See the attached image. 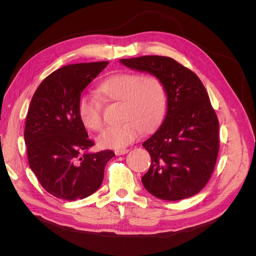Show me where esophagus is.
Masks as SVG:
<instances>
[{
  "label": "esophagus",
  "instance_id": "1",
  "mask_svg": "<svg viewBox=\"0 0 256 256\" xmlns=\"http://www.w3.org/2000/svg\"><path fill=\"white\" fill-rule=\"evenodd\" d=\"M128 152L127 148H122V150H115V154L116 156H120V154H125Z\"/></svg>",
  "mask_w": 256,
  "mask_h": 256
}]
</instances>
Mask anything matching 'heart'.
<instances>
[{
	"label": "heart",
	"mask_w": 256,
	"mask_h": 256,
	"mask_svg": "<svg viewBox=\"0 0 256 256\" xmlns=\"http://www.w3.org/2000/svg\"><path fill=\"white\" fill-rule=\"evenodd\" d=\"M104 102H122V118L125 122L110 128L98 138L102 148L120 150L138 138L141 130L152 132L164 118L166 92L156 76L118 72L104 79L97 86ZM78 118L85 129L98 132L104 122L100 106L95 99L84 96L78 104Z\"/></svg>",
	"instance_id": "heart-1"
}]
</instances>
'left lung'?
<instances>
[{
	"label": "left lung",
	"instance_id": "obj_1",
	"mask_svg": "<svg viewBox=\"0 0 256 256\" xmlns=\"http://www.w3.org/2000/svg\"><path fill=\"white\" fill-rule=\"evenodd\" d=\"M120 62L158 76L166 92V118L143 143L152 159L142 177L145 189L166 200L196 194L210 178L219 152V122L203 83L171 58L145 56Z\"/></svg>",
	"mask_w": 256,
	"mask_h": 256
}]
</instances>
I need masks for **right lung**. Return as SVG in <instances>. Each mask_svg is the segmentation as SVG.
Returning a JSON list of instances; mask_svg holds the SVG:
<instances>
[{"label": "right lung", "instance_id": "add662e5", "mask_svg": "<svg viewBox=\"0 0 256 256\" xmlns=\"http://www.w3.org/2000/svg\"><path fill=\"white\" fill-rule=\"evenodd\" d=\"M109 62L72 64L49 74L30 100L24 141L28 164L58 198L90 196L102 186L112 150L88 152L94 142L78 118L81 92Z\"/></svg>", "mask_w": 256, "mask_h": 256}]
</instances>
